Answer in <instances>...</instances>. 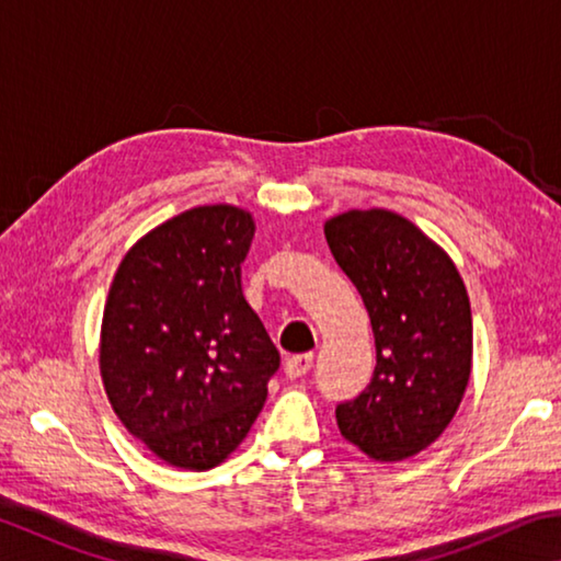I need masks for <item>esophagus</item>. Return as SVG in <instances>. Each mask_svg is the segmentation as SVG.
Instances as JSON below:
<instances>
[{"label": "esophagus", "mask_w": 561, "mask_h": 561, "mask_svg": "<svg viewBox=\"0 0 561 561\" xmlns=\"http://www.w3.org/2000/svg\"><path fill=\"white\" fill-rule=\"evenodd\" d=\"M311 364H314V356L311 354L291 356V358H287V364H284V374H287L289 378H301V376H307Z\"/></svg>", "instance_id": "34e87169"}]
</instances>
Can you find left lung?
<instances>
[{
    "instance_id": "8db88e82",
    "label": "left lung",
    "mask_w": 561,
    "mask_h": 561,
    "mask_svg": "<svg viewBox=\"0 0 561 561\" xmlns=\"http://www.w3.org/2000/svg\"><path fill=\"white\" fill-rule=\"evenodd\" d=\"M324 234L376 339L371 383L336 405L339 431L374 460H405L440 438L468 388V291L448 254L391 210H348Z\"/></svg>"
}]
</instances>
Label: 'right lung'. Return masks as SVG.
Here are the masks:
<instances>
[{"instance_id":"add662e5","label":"right lung","mask_w":561,"mask_h":561,"mask_svg":"<svg viewBox=\"0 0 561 561\" xmlns=\"http://www.w3.org/2000/svg\"><path fill=\"white\" fill-rule=\"evenodd\" d=\"M254 220L203 205L130 247L108 289L101 378L130 435L173 468L210 470L250 433L279 351L242 294Z\"/></svg>"}]
</instances>
